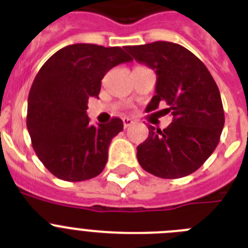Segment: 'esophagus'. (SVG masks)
Returning <instances> with one entry per match:
<instances>
[{
  "label": "esophagus",
  "mask_w": 248,
  "mask_h": 248,
  "mask_svg": "<svg viewBox=\"0 0 248 248\" xmlns=\"http://www.w3.org/2000/svg\"><path fill=\"white\" fill-rule=\"evenodd\" d=\"M123 124H124V128H129L134 124V120L130 119V118H123Z\"/></svg>",
  "instance_id": "obj_1"
}]
</instances>
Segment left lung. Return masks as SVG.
<instances>
[{"instance_id":"8db88e82","label":"left lung","mask_w":248,"mask_h":248,"mask_svg":"<svg viewBox=\"0 0 248 248\" xmlns=\"http://www.w3.org/2000/svg\"><path fill=\"white\" fill-rule=\"evenodd\" d=\"M125 49L156 73L155 95L146 111L165 102V114L172 115L163 130L149 125L148 139L137 148L138 161L163 179L192 174L220 141L225 114L217 84L200 59L180 45L160 41Z\"/></svg>"}]
</instances>
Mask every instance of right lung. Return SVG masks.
Returning a JSON list of instances; mask_svg holds the SVG:
<instances>
[{
  "label": "right lung",
  "mask_w": 248,
  "mask_h": 248,
  "mask_svg": "<svg viewBox=\"0 0 248 248\" xmlns=\"http://www.w3.org/2000/svg\"><path fill=\"white\" fill-rule=\"evenodd\" d=\"M133 58L120 47L77 43L59 49L37 73L28 95L27 129L37 156L54 176L84 181L103 171L108 148L123 122L91 125L88 99L103 77Z\"/></svg>",
  "instance_id": "add662e5"
}]
</instances>
